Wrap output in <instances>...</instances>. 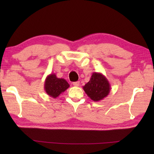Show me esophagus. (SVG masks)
Wrapping results in <instances>:
<instances>
[{
    "mask_svg": "<svg viewBox=\"0 0 154 154\" xmlns=\"http://www.w3.org/2000/svg\"><path fill=\"white\" fill-rule=\"evenodd\" d=\"M73 85L74 86H76V87H78V86H79L80 85V82L79 81H77V82H73Z\"/></svg>",
    "mask_w": 154,
    "mask_h": 154,
    "instance_id": "1",
    "label": "esophagus"
}]
</instances>
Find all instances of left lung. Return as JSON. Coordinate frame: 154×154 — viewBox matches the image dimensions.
Segmentation results:
<instances>
[{
  "mask_svg": "<svg viewBox=\"0 0 154 154\" xmlns=\"http://www.w3.org/2000/svg\"><path fill=\"white\" fill-rule=\"evenodd\" d=\"M87 95L94 102H99L108 96L110 83L102 73L93 72L88 83L83 87Z\"/></svg>",
  "mask_w": 154,
  "mask_h": 154,
  "instance_id": "8db88e82",
  "label": "left lung"
}]
</instances>
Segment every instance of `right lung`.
I'll return each mask as SVG.
<instances>
[{"label":"right lung","instance_id":"obj_1","mask_svg":"<svg viewBox=\"0 0 154 154\" xmlns=\"http://www.w3.org/2000/svg\"><path fill=\"white\" fill-rule=\"evenodd\" d=\"M69 86L66 80L57 78L55 73H51L46 77L44 90L50 97L56 99L68 89Z\"/></svg>","mask_w":154,"mask_h":154}]
</instances>
